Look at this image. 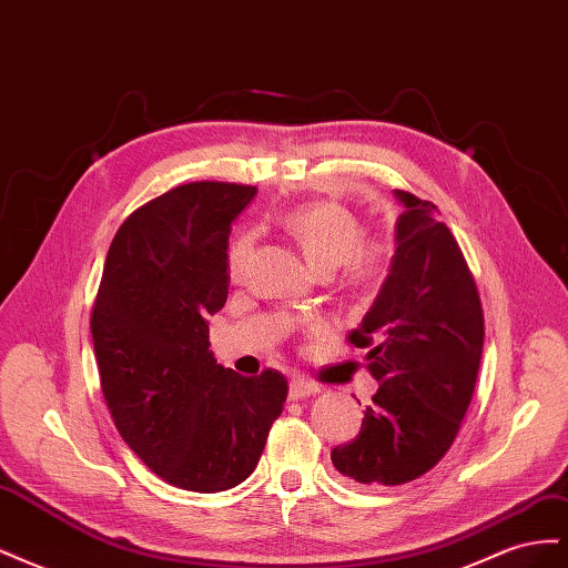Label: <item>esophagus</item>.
<instances>
[{
  "label": "esophagus",
  "mask_w": 568,
  "mask_h": 568,
  "mask_svg": "<svg viewBox=\"0 0 568 568\" xmlns=\"http://www.w3.org/2000/svg\"><path fill=\"white\" fill-rule=\"evenodd\" d=\"M320 393V386L317 384H313V382H307V379H291V384H288V398L291 400H303V398H311V395H317Z\"/></svg>",
  "instance_id": "34e87169"
}]
</instances>
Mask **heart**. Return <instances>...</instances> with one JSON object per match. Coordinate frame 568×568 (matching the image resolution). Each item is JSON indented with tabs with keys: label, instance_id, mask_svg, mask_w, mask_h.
<instances>
[{
	"label": "heart",
	"instance_id": "1",
	"mask_svg": "<svg viewBox=\"0 0 568 568\" xmlns=\"http://www.w3.org/2000/svg\"><path fill=\"white\" fill-rule=\"evenodd\" d=\"M286 232L296 239L307 263L320 274H332L346 267L348 280L367 284L382 274L388 261V246L384 242L363 244V225L338 203L315 201L298 205L284 215ZM253 253V234H239L227 251L230 280L244 277L248 257Z\"/></svg>",
	"mask_w": 568,
	"mask_h": 568
}]
</instances>
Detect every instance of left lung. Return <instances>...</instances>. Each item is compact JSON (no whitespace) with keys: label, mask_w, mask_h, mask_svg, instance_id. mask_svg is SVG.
I'll list each match as a JSON object with an SVG mask.
<instances>
[{"label":"left lung","mask_w":568,"mask_h":568,"mask_svg":"<svg viewBox=\"0 0 568 568\" xmlns=\"http://www.w3.org/2000/svg\"><path fill=\"white\" fill-rule=\"evenodd\" d=\"M403 205L395 251L367 315L351 332L379 382L355 440L332 450L357 484L400 486L450 450L471 403L484 311L471 272L432 201L393 189Z\"/></svg>","instance_id":"obj_1"}]
</instances>
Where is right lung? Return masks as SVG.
<instances>
[{
    "mask_svg": "<svg viewBox=\"0 0 568 568\" xmlns=\"http://www.w3.org/2000/svg\"><path fill=\"white\" fill-rule=\"evenodd\" d=\"M255 186L192 182L136 209L106 255L92 311L101 393L132 453L170 486L246 480L286 400L284 374L215 363L209 315L227 301L232 222Z\"/></svg>",
    "mask_w": 568,
    "mask_h": 568,
    "instance_id": "1",
    "label": "right lung"
}]
</instances>
